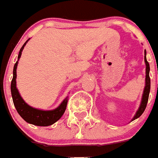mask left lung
<instances>
[{
    "label": "left lung",
    "mask_w": 158,
    "mask_h": 158,
    "mask_svg": "<svg viewBox=\"0 0 158 158\" xmlns=\"http://www.w3.org/2000/svg\"><path fill=\"white\" fill-rule=\"evenodd\" d=\"M144 60L146 62V86L144 88V92H143V95H142V103L140 105V107L138 109V111H137V113L135 115V117H133L132 121L135 119H137L141 116V115L144 112L148 104V97H149V92H150V87H151V80H150V77H149V72H150V66H149V63L147 61L146 58V51H145V56H144Z\"/></svg>",
    "instance_id": "obj_1"
}]
</instances>
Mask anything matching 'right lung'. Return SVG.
Here are the masks:
<instances>
[{"label": "right lung", "instance_id": "right-lung-1", "mask_svg": "<svg viewBox=\"0 0 158 158\" xmlns=\"http://www.w3.org/2000/svg\"><path fill=\"white\" fill-rule=\"evenodd\" d=\"M27 41H28V40L25 42L24 45L22 46L20 52H19L18 60L19 58L21 57V52H22V50L24 48L25 45L27 44ZM17 63H18V61H16L15 63V66H14L13 78L12 81H11V84H10L11 96H12L13 102H14L16 111L19 113V115L28 123H31V124L35 126H41V127H47V126L52 125L53 123L57 122L58 120L61 118V116L64 114V112L66 111L67 102H68V97H66L57 108L55 109V110H52V111H41V110L33 108L31 106H28L27 103L23 101V99L21 98V97L19 94L18 90L16 88V78Z\"/></svg>", "mask_w": 158, "mask_h": 158}]
</instances>
